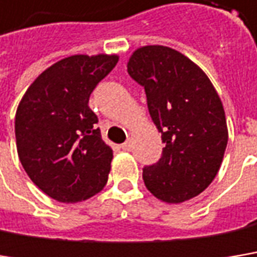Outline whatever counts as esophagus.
I'll return each mask as SVG.
<instances>
[{"mask_svg": "<svg viewBox=\"0 0 257 257\" xmlns=\"http://www.w3.org/2000/svg\"><path fill=\"white\" fill-rule=\"evenodd\" d=\"M120 148L125 150V151H131V150H132V143H131V141H126V143H123L120 145Z\"/></svg>", "mask_w": 257, "mask_h": 257, "instance_id": "obj_1", "label": "esophagus"}]
</instances>
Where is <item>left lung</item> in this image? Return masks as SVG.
Listing matches in <instances>:
<instances>
[{
    "mask_svg": "<svg viewBox=\"0 0 257 257\" xmlns=\"http://www.w3.org/2000/svg\"><path fill=\"white\" fill-rule=\"evenodd\" d=\"M128 74L145 90L148 112L166 144L157 163L145 166L147 189L169 204L185 202L217 176L228 141L222 103L196 64L167 46H144Z\"/></svg>",
    "mask_w": 257,
    "mask_h": 257,
    "instance_id": "8db88e82",
    "label": "left lung"
}]
</instances>
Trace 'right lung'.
I'll return each instance as SVG.
<instances>
[{
    "label": "right lung",
    "mask_w": 257,
    "mask_h": 257,
    "mask_svg": "<svg viewBox=\"0 0 257 257\" xmlns=\"http://www.w3.org/2000/svg\"><path fill=\"white\" fill-rule=\"evenodd\" d=\"M116 64V55L65 58L43 71L19 104L16 141L22 166L55 201H85L107 182L113 153L101 140L88 100Z\"/></svg>",
    "instance_id": "1"
}]
</instances>
